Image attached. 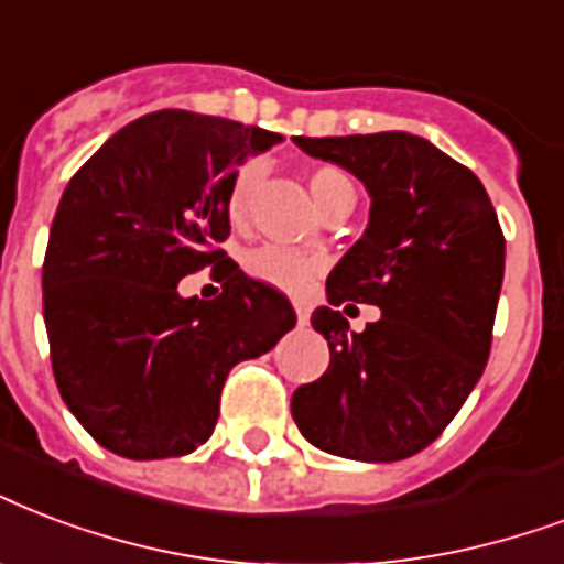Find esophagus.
Instances as JSON below:
<instances>
[{
    "label": "esophagus",
    "instance_id": "obj_1",
    "mask_svg": "<svg viewBox=\"0 0 564 564\" xmlns=\"http://www.w3.org/2000/svg\"><path fill=\"white\" fill-rule=\"evenodd\" d=\"M292 307H295V316H299V325H307V319H311V311H307V301L295 299V301H292Z\"/></svg>",
    "mask_w": 564,
    "mask_h": 564
}]
</instances>
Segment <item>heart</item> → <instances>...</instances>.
<instances>
[{
  "label": "heart",
  "mask_w": 564,
  "mask_h": 564,
  "mask_svg": "<svg viewBox=\"0 0 564 564\" xmlns=\"http://www.w3.org/2000/svg\"><path fill=\"white\" fill-rule=\"evenodd\" d=\"M260 180H263V162H257V159L245 162L234 177V186L227 195V213L236 225L245 221V215L251 209V197L260 186ZM311 195L325 213L330 204H337L339 197L355 195V186L337 167H319L311 174ZM245 272L251 274L253 281H263L286 292H299L316 278L319 260L311 253L295 251V248H283V245H260V248H251L245 253Z\"/></svg>",
  "instance_id": "1"
}]
</instances>
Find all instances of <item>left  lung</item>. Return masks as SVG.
<instances>
[{
	"instance_id": "1",
	"label": "left lung",
	"mask_w": 564,
	"mask_h": 564,
	"mask_svg": "<svg viewBox=\"0 0 564 564\" xmlns=\"http://www.w3.org/2000/svg\"><path fill=\"white\" fill-rule=\"evenodd\" d=\"M369 192V225L328 274V307L311 325L328 339L325 376L292 393L313 446L355 462H402L444 432L482 378L500 301L506 239L470 167L411 132L295 135ZM376 303L360 335L333 307Z\"/></svg>"
}]
</instances>
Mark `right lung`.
<instances>
[{"label":"right lung","mask_w":564,"mask_h":564,"mask_svg":"<svg viewBox=\"0 0 564 564\" xmlns=\"http://www.w3.org/2000/svg\"><path fill=\"white\" fill-rule=\"evenodd\" d=\"M260 127L162 109L118 129L73 174L50 227L43 322L64 405L109 453L150 462L213 435L227 372L295 328L286 295L227 260V195ZM213 264L223 292L183 300Z\"/></svg>","instance_id":"right-lung-1"}]
</instances>
